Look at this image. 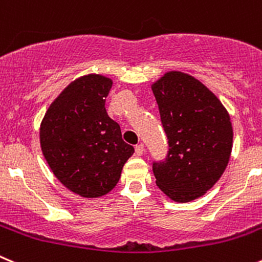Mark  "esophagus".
Returning <instances> with one entry per match:
<instances>
[{
	"label": "esophagus",
	"mask_w": 262,
	"mask_h": 262,
	"mask_svg": "<svg viewBox=\"0 0 262 262\" xmlns=\"http://www.w3.org/2000/svg\"><path fill=\"white\" fill-rule=\"evenodd\" d=\"M135 151L138 156H143L144 151H145V146H144V144H138V145L135 146Z\"/></svg>",
	"instance_id": "obj_1"
}]
</instances>
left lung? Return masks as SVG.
<instances>
[{
	"label": "left lung",
	"mask_w": 262,
	"mask_h": 262,
	"mask_svg": "<svg viewBox=\"0 0 262 262\" xmlns=\"http://www.w3.org/2000/svg\"><path fill=\"white\" fill-rule=\"evenodd\" d=\"M168 151L153 161L156 183L175 202L210 190L228 166L233 145L230 117L217 98L189 74L168 72L151 86Z\"/></svg>",
	"instance_id": "left-lung-1"
}]
</instances>
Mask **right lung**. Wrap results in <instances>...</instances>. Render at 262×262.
<instances>
[{
    "instance_id": "1",
    "label": "right lung",
    "mask_w": 262,
    "mask_h": 262,
    "mask_svg": "<svg viewBox=\"0 0 262 262\" xmlns=\"http://www.w3.org/2000/svg\"><path fill=\"white\" fill-rule=\"evenodd\" d=\"M111 89L112 79L99 74L76 79L50 105L39 129L54 175L84 198L109 193L135 151L105 111Z\"/></svg>"
}]
</instances>
